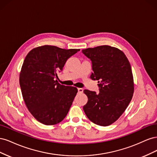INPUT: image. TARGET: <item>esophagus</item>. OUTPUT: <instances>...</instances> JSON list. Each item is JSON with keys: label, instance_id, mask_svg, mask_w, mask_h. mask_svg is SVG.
Returning a JSON list of instances; mask_svg holds the SVG:
<instances>
[{"label": "esophagus", "instance_id": "obj_1", "mask_svg": "<svg viewBox=\"0 0 157 157\" xmlns=\"http://www.w3.org/2000/svg\"><path fill=\"white\" fill-rule=\"evenodd\" d=\"M83 88H78V93H80V94H81V93H82L83 92Z\"/></svg>", "mask_w": 157, "mask_h": 157}]
</instances>
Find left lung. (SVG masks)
<instances>
[{"instance_id":"8db88e82","label":"left lung","mask_w":157,"mask_h":157,"mask_svg":"<svg viewBox=\"0 0 157 157\" xmlns=\"http://www.w3.org/2000/svg\"><path fill=\"white\" fill-rule=\"evenodd\" d=\"M90 59V78L98 80L99 92L84 90L88 102L83 109L90 121L107 126L117 121L132 100L134 91L130 63L124 52L103 45L82 50Z\"/></svg>"}]
</instances>
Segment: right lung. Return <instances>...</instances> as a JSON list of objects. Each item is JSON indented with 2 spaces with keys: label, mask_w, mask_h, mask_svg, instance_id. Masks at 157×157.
<instances>
[{
  "label": "right lung",
  "mask_w": 157,
  "mask_h": 157,
  "mask_svg": "<svg viewBox=\"0 0 157 157\" xmlns=\"http://www.w3.org/2000/svg\"><path fill=\"white\" fill-rule=\"evenodd\" d=\"M80 49L44 45L26 56L20 73V84L28 110L45 125H54L67 115L78 90L55 80L66 61Z\"/></svg>",
  "instance_id": "obj_1"
}]
</instances>
